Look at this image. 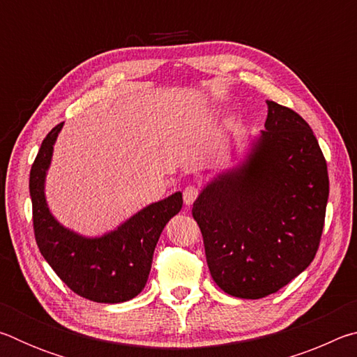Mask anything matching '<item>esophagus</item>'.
I'll return each instance as SVG.
<instances>
[{
	"mask_svg": "<svg viewBox=\"0 0 357 357\" xmlns=\"http://www.w3.org/2000/svg\"><path fill=\"white\" fill-rule=\"evenodd\" d=\"M198 197V189L195 185H187L184 189V203L187 204V206H190V204H193V202L197 200Z\"/></svg>",
	"mask_w": 357,
	"mask_h": 357,
	"instance_id": "1",
	"label": "esophagus"
}]
</instances>
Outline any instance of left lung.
<instances>
[{
	"mask_svg": "<svg viewBox=\"0 0 357 357\" xmlns=\"http://www.w3.org/2000/svg\"><path fill=\"white\" fill-rule=\"evenodd\" d=\"M264 130L238 164L202 187L192 215L214 282L227 294L259 299L309 268L321 239L329 176L310 126L266 100Z\"/></svg>",
	"mask_w": 357,
	"mask_h": 357,
	"instance_id": "left-lung-1",
	"label": "left lung"
}]
</instances>
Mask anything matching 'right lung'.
I'll return each mask as SVG.
<instances>
[{"mask_svg":"<svg viewBox=\"0 0 357 357\" xmlns=\"http://www.w3.org/2000/svg\"><path fill=\"white\" fill-rule=\"evenodd\" d=\"M63 126L44 138L29 173L36 243L59 279L78 296L104 304L130 301L146 285L157 241L183 208V193L148 204L100 236H84L64 227L45 198L47 172Z\"/></svg>","mask_w":357,"mask_h":357,"instance_id":"obj_1","label":"right lung"}]
</instances>
